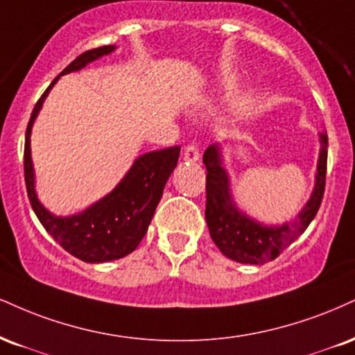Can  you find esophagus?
Instances as JSON below:
<instances>
[{
	"mask_svg": "<svg viewBox=\"0 0 355 355\" xmlns=\"http://www.w3.org/2000/svg\"><path fill=\"white\" fill-rule=\"evenodd\" d=\"M200 159V152L198 148H196V145L190 144L185 147V152H183V160L189 162V164H195V162H198Z\"/></svg>",
	"mask_w": 355,
	"mask_h": 355,
	"instance_id": "34e87169",
	"label": "esophagus"
}]
</instances>
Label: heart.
Listing matches in <instances>:
<instances>
[{
	"mask_svg": "<svg viewBox=\"0 0 355 355\" xmlns=\"http://www.w3.org/2000/svg\"><path fill=\"white\" fill-rule=\"evenodd\" d=\"M238 105H240V107H245V105H246V99H241L240 102H238Z\"/></svg>",
	"mask_w": 355,
	"mask_h": 355,
	"instance_id": "obj_1",
	"label": "heart"
}]
</instances>
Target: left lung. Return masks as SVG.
<instances>
[{
	"label": "left lung",
	"instance_id": "1",
	"mask_svg": "<svg viewBox=\"0 0 355 355\" xmlns=\"http://www.w3.org/2000/svg\"><path fill=\"white\" fill-rule=\"evenodd\" d=\"M319 160L315 168L314 189L304 208L293 221L283 225H263L246 215L233 200L228 172L223 166V155L218 144H213L203 153L207 166V218L211 240L226 258L245 264H264L277 258L314 220L321 207L326 187L327 134L319 132Z\"/></svg>",
	"mask_w": 355,
	"mask_h": 355
}]
</instances>
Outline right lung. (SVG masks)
Returning <instances> with one entry per match:
<instances>
[{
    "label": "right lung",
    "mask_w": 355,
    "mask_h": 355,
    "mask_svg": "<svg viewBox=\"0 0 355 355\" xmlns=\"http://www.w3.org/2000/svg\"><path fill=\"white\" fill-rule=\"evenodd\" d=\"M115 46L85 51L55 78L34 105L24 142V180L29 202L46 232L67 253L85 263H107L130 254L147 233L159 205L165 183L177 166L180 147L148 152L135 159L117 183V187L92 203L84 211L71 216H58L40 202L34 189V166L31 159V130L46 97L59 78L80 71L102 55L114 53Z\"/></svg>",
    "instance_id": "obj_1"
}]
</instances>
